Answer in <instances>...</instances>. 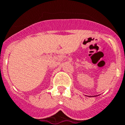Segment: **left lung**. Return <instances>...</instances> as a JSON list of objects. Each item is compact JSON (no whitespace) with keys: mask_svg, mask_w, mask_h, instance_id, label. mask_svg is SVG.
I'll use <instances>...</instances> for the list:
<instances>
[{"mask_svg":"<svg viewBox=\"0 0 125 125\" xmlns=\"http://www.w3.org/2000/svg\"><path fill=\"white\" fill-rule=\"evenodd\" d=\"M90 97H91V96H90Z\"/></svg>","mask_w":125,"mask_h":125,"instance_id":"obj_1","label":"left lung"}]
</instances>
